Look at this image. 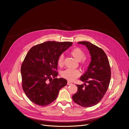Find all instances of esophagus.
Returning a JSON list of instances; mask_svg holds the SVG:
<instances>
[{
    "instance_id": "obj_1",
    "label": "esophagus",
    "mask_w": 129,
    "mask_h": 129,
    "mask_svg": "<svg viewBox=\"0 0 129 129\" xmlns=\"http://www.w3.org/2000/svg\"><path fill=\"white\" fill-rule=\"evenodd\" d=\"M67 85H72V83L71 82H69V81H68V82H67Z\"/></svg>"
}]
</instances>
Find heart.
Listing matches in <instances>:
<instances>
[{
  "instance_id": "b5f03b06",
  "label": "heart",
  "mask_w": 129,
  "mask_h": 129,
  "mask_svg": "<svg viewBox=\"0 0 129 129\" xmlns=\"http://www.w3.org/2000/svg\"><path fill=\"white\" fill-rule=\"evenodd\" d=\"M70 53L76 60H79V62L82 65L84 66L87 65L88 60L85 57V53L83 50L79 47H75L72 50ZM64 59V56L63 54H61L59 55L57 59V64L59 66L62 67L63 66ZM80 75V73L79 71L75 69H67L61 73V76L62 77L70 81L75 80Z\"/></svg>"
}]
</instances>
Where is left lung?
<instances>
[{
  "instance_id": "8db88e82",
  "label": "left lung",
  "mask_w": 129,
  "mask_h": 129,
  "mask_svg": "<svg viewBox=\"0 0 129 129\" xmlns=\"http://www.w3.org/2000/svg\"><path fill=\"white\" fill-rule=\"evenodd\" d=\"M89 53L91 61L87 71L80 79L84 85H76L78 91L72 96L73 101L83 107H90L101 100L109 87L111 69L109 60L103 49L89 42L82 41ZM87 85H86L85 83Z\"/></svg>"
}]
</instances>
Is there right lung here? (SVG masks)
<instances>
[{"mask_svg": "<svg viewBox=\"0 0 129 129\" xmlns=\"http://www.w3.org/2000/svg\"><path fill=\"white\" fill-rule=\"evenodd\" d=\"M71 42L47 41L32 47L21 65L22 89L30 100L40 106L55 100L67 80L57 78V59Z\"/></svg>", "mask_w": 129, "mask_h": 129, "instance_id": "obj_1", "label": "right lung"}]
</instances>
